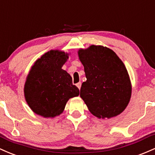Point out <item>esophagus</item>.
<instances>
[{
	"mask_svg": "<svg viewBox=\"0 0 155 155\" xmlns=\"http://www.w3.org/2000/svg\"><path fill=\"white\" fill-rule=\"evenodd\" d=\"M76 86H77V87H78V88H79V89H81V82L78 83L77 84H76Z\"/></svg>",
	"mask_w": 155,
	"mask_h": 155,
	"instance_id": "1",
	"label": "esophagus"
}]
</instances>
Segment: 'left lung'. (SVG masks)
Returning a JSON list of instances; mask_svg holds the SVG:
<instances>
[{
  "label": "left lung",
  "mask_w": 155,
  "mask_h": 155,
  "mask_svg": "<svg viewBox=\"0 0 155 155\" xmlns=\"http://www.w3.org/2000/svg\"><path fill=\"white\" fill-rule=\"evenodd\" d=\"M78 56L86 77L80 96L90 112L100 119H110L122 113L130 102L132 86L121 59L112 50L101 45L80 49Z\"/></svg>",
  "instance_id": "left-lung-1"
}]
</instances>
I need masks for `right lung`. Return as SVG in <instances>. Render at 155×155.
Listing matches in <instances>:
<instances>
[{
  "instance_id": "right-lung-1",
  "label": "right lung",
  "mask_w": 155,
  "mask_h": 155,
  "mask_svg": "<svg viewBox=\"0 0 155 155\" xmlns=\"http://www.w3.org/2000/svg\"><path fill=\"white\" fill-rule=\"evenodd\" d=\"M68 58V53L50 50L31 67L24 94L28 105L37 115L45 118L60 115L67 101L79 95L70 74L61 68Z\"/></svg>"
}]
</instances>
